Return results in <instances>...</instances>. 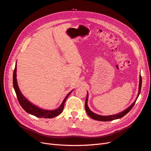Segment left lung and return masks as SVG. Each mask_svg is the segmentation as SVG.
<instances>
[{"instance_id": "8db88e82", "label": "left lung", "mask_w": 151, "mask_h": 151, "mask_svg": "<svg viewBox=\"0 0 151 151\" xmlns=\"http://www.w3.org/2000/svg\"><path fill=\"white\" fill-rule=\"evenodd\" d=\"M141 86H142V77L140 75L139 76V92L137 94V98L134 102L132 103L130 106L127 108L126 109H125L124 111H123L119 113H117L116 115H108V116H103V115H98V114H96L93 113V111H91L90 110V109L88 107V92L87 93V97L86 99V102H85V109H86V111L87 114L93 119L95 120H98V121H102V122H108V121H111L113 120H116V119H119V118H122L123 116H124L125 115L130 111V109L132 108L134 106V104L137 99L139 96L140 93V90H141Z\"/></svg>"}]
</instances>
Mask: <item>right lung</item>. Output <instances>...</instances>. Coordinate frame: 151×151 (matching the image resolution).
<instances>
[{"label":"right lung","mask_w":151,"mask_h":151,"mask_svg":"<svg viewBox=\"0 0 151 151\" xmlns=\"http://www.w3.org/2000/svg\"><path fill=\"white\" fill-rule=\"evenodd\" d=\"M16 70H17V65L16 63L15 68L13 73V87H14V89L15 90L18 101H19L21 107L23 108L27 113H28L29 114H31V115H34L38 118H52L58 116V115H60L63 110L64 104L67 98H68V96L70 95V94L72 92L73 90L71 91L66 96V97L64 99H63V101L60 104V106L58 108L53 109V110L42 109L38 107L37 106H36V105L33 104V103L29 101L23 95H22V94L20 91L19 86L17 85V82L16 79Z\"/></svg>","instance_id":"1"}]
</instances>
